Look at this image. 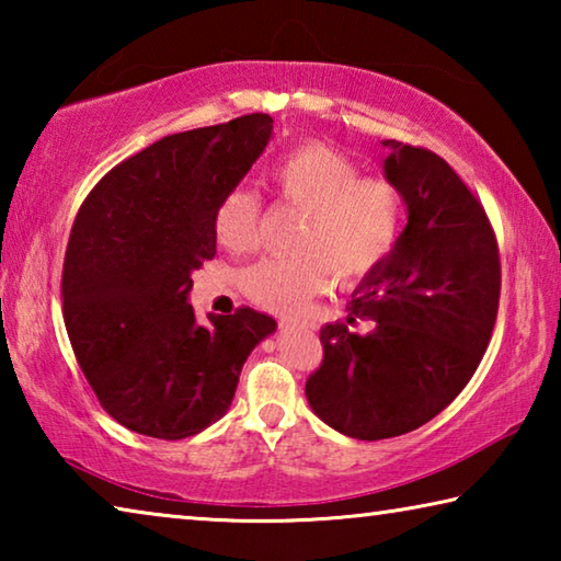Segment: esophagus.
<instances>
[{
	"instance_id": "34e87169",
	"label": "esophagus",
	"mask_w": 561,
	"mask_h": 561,
	"mask_svg": "<svg viewBox=\"0 0 561 561\" xmlns=\"http://www.w3.org/2000/svg\"><path fill=\"white\" fill-rule=\"evenodd\" d=\"M279 327H282V329H294V327H301V329H304L307 324H299V321H294V319H282Z\"/></svg>"
}]
</instances>
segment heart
Listing matches in <instances>:
<instances>
[{
	"instance_id": "heart-1",
	"label": "heart",
	"mask_w": 561,
	"mask_h": 561,
	"mask_svg": "<svg viewBox=\"0 0 561 561\" xmlns=\"http://www.w3.org/2000/svg\"><path fill=\"white\" fill-rule=\"evenodd\" d=\"M272 183L287 205L304 213L289 257L262 260L244 272L242 287L254 304L294 317L331 279L354 287L381 267L396 250L403 197L381 178H360L354 160L311 144L294 150L272 170ZM220 244L247 252L260 242V197L234 187L215 215Z\"/></svg>"
}]
</instances>
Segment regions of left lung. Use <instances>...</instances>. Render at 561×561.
<instances>
[{"mask_svg": "<svg viewBox=\"0 0 561 561\" xmlns=\"http://www.w3.org/2000/svg\"><path fill=\"white\" fill-rule=\"evenodd\" d=\"M383 148L408 222L351 297L348 324L360 317L371 331L327 324L324 360L307 381L311 411L358 440L411 433L448 408L485 354L500 304L497 240L478 197L431 150Z\"/></svg>", "mask_w": 561, "mask_h": 561, "instance_id": "8db88e82", "label": "left lung"}]
</instances>
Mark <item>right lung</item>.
I'll return each mask as SVG.
<instances>
[{"instance_id": "add662e5", "label": "right lung", "mask_w": 561, "mask_h": 561, "mask_svg": "<svg viewBox=\"0 0 561 561\" xmlns=\"http://www.w3.org/2000/svg\"><path fill=\"white\" fill-rule=\"evenodd\" d=\"M267 113L160 138L108 170L76 215L64 321L93 393L128 431L180 440L227 413L277 321L250 307L197 324L193 272L217 252L215 215L272 138Z\"/></svg>"}]
</instances>
